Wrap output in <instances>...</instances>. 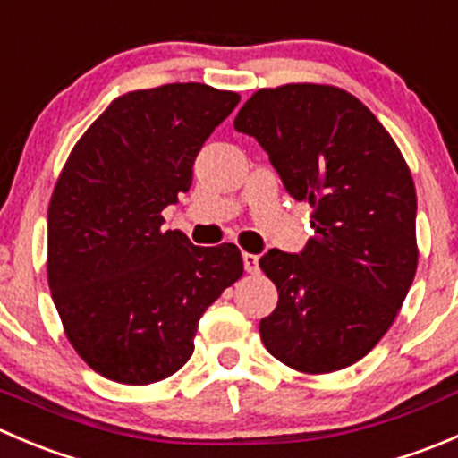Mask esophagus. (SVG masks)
Masks as SVG:
<instances>
[{"label": "esophagus", "instance_id": "1", "mask_svg": "<svg viewBox=\"0 0 458 458\" xmlns=\"http://www.w3.org/2000/svg\"><path fill=\"white\" fill-rule=\"evenodd\" d=\"M243 267H246V272H257L259 270V257L252 255V252H243Z\"/></svg>", "mask_w": 458, "mask_h": 458}]
</instances>
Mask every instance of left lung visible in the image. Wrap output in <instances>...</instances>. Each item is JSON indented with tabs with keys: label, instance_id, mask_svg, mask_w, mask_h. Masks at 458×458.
I'll use <instances>...</instances> for the list:
<instances>
[{
	"label": "left lung",
	"instance_id": "1",
	"mask_svg": "<svg viewBox=\"0 0 458 458\" xmlns=\"http://www.w3.org/2000/svg\"><path fill=\"white\" fill-rule=\"evenodd\" d=\"M285 191L310 203L315 237L301 255L259 259L279 303L261 318L267 352L327 374L366 357L390 330L417 275V192L390 132L348 90L261 88L234 117Z\"/></svg>",
	"mask_w": 458,
	"mask_h": 458
}]
</instances>
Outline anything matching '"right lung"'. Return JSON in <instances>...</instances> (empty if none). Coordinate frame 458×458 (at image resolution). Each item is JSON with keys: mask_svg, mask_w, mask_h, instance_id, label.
Returning <instances> with one entry per match:
<instances>
[{"mask_svg": "<svg viewBox=\"0 0 458 458\" xmlns=\"http://www.w3.org/2000/svg\"><path fill=\"white\" fill-rule=\"evenodd\" d=\"M242 97L165 84L110 101L68 155L48 206V285L75 352L126 386L168 378L191 359L197 323L243 275L234 243L192 246L164 210Z\"/></svg>", "mask_w": 458, "mask_h": 458, "instance_id": "right-lung-1", "label": "right lung"}]
</instances>
